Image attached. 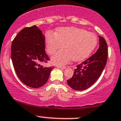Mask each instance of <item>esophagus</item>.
<instances>
[{
    "label": "esophagus",
    "instance_id": "obj_1",
    "mask_svg": "<svg viewBox=\"0 0 121 121\" xmlns=\"http://www.w3.org/2000/svg\"><path fill=\"white\" fill-rule=\"evenodd\" d=\"M57 67L58 68L61 69H66V67H61V66H57Z\"/></svg>",
    "mask_w": 121,
    "mask_h": 121
}]
</instances>
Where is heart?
<instances>
[{"label": "heart", "instance_id": "1", "mask_svg": "<svg viewBox=\"0 0 121 121\" xmlns=\"http://www.w3.org/2000/svg\"><path fill=\"white\" fill-rule=\"evenodd\" d=\"M97 37L92 33L76 27H60L55 33H47L45 46L49 54H54L63 45V49L52 57L53 64L64 65L74 61H81L88 57L97 45Z\"/></svg>", "mask_w": 121, "mask_h": 121}]
</instances>
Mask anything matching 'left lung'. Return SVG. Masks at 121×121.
Here are the masks:
<instances>
[{
    "label": "left lung",
    "instance_id": "obj_1",
    "mask_svg": "<svg viewBox=\"0 0 121 121\" xmlns=\"http://www.w3.org/2000/svg\"><path fill=\"white\" fill-rule=\"evenodd\" d=\"M99 47L96 52L76 66L73 76L67 80L71 88L83 91L90 88L99 79L105 67L108 47L106 40L99 36Z\"/></svg>",
    "mask_w": 121,
    "mask_h": 121
}]
</instances>
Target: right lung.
I'll return each mask as SVG.
<instances>
[{"instance_id":"right-lung-1","label":"right lung","mask_w":121,"mask_h":121,"mask_svg":"<svg viewBox=\"0 0 121 121\" xmlns=\"http://www.w3.org/2000/svg\"><path fill=\"white\" fill-rule=\"evenodd\" d=\"M45 49V36L35 25L22 29L12 42L14 69L21 82L29 87L37 88L43 86L53 69L39 64L49 60Z\"/></svg>"}]
</instances>
